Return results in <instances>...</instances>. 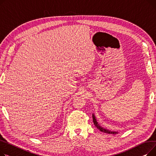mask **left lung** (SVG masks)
I'll return each mask as SVG.
<instances>
[{"instance_id":"1","label":"left lung","mask_w":156,"mask_h":156,"mask_svg":"<svg viewBox=\"0 0 156 156\" xmlns=\"http://www.w3.org/2000/svg\"><path fill=\"white\" fill-rule=\"evenodd\" d=\"M93 123H94V125H95V126L101 132H104V133H109V134H116V133H118V132H116V131H112V130H110L106 129H105V128L99 125V123H98L97 119H96L94 113H93Z\"/></svg>"}]
</instances>
